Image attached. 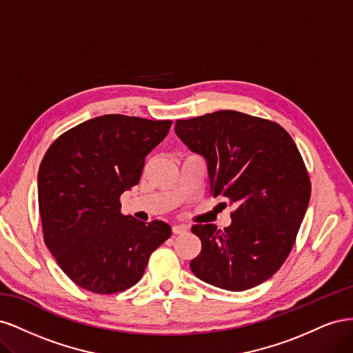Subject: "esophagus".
<instances>
[{
  "instance_id": "1",
  "label": "esophagus",
  "mask_w": 353,
  "mask_h": 353,
  "mask_svg": "<svg viewBox=\"0 0 353 353\" xmlns=\"http://www.w3.org/2000/svg\"><path fill=\"white\" fill-rule=\"evenodd\" d=\"M172 232L174 234H184V232H187V227H184V225H174L172 227Z\"/></svg>"
}]
</instances>
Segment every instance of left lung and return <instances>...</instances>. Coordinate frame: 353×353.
Masks as SVG:
<instances>
[{"instance_id":"left-lung-1","label":"left lung","mask_w":353,"mask_h":353,"mask_svg":"<svg viewBox=\"0 0 353 353\" xmlns=\"http://www.w3.org/2000/svg\"><path fill=\"white\" fill-rule=\"evenodd\" d=\"M175 132L206 157L210 194L234 208L227 228H191L201 240L191 271L231 292L271 279L290 254L311 199V179L293 138L276 122L234 110L179 119Z\"/></svg>"}]
</instances>
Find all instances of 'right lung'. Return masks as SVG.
<instances>
[{"label": "right lung", "instance_id": "obj_1", "mask_svg": "<svg viewBox=\"0 0 353 353\" xmlns=\"http://www.w3.org/2000/svg\"><path fill=\"white\" fill-rule=\"evenodd\" d=\"M172 121L104 114L63 132L42 159L38 205L48 250L85 290L113 294L141 280L170 237L163 221L122 215L121 196L140 183L145 156Z\"/></svg>", "mask_w": 353, "mask_h": 353}]
</instances>
